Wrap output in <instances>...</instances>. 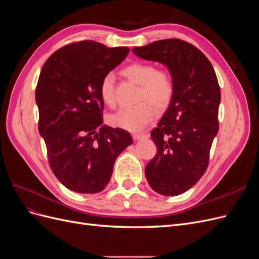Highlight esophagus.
I'll use <instances>...</instances> for the list:
<instances>
[{"label":"esophagus","instance_id":"obj_1","mask_svg":"<svg viewBox=\"0 0 259 259\" xmlns=\"http://www.w3.org/2000/svg\"><path fill=\"white\" fill-rule=\"evenodd\" d=\"M149 136L146 135V134H134L133 135V138H134V140H140V139H146L148 138Z\"/></svg>","mask_w":259,"mask_h":259}]
</instances>
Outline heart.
<instances>
[{
	"label": "heart",
	"mask_w": 259,
	"mask_h": 259,
	"mask_svg": "<svg viewBox=\"0 0 259 259\" xmlns=\"http://www.w3.org/2000/svg\"><path fill=\"white\" fill-rule=\"evenodd\" d=\"M123 75L134 83L142 85L138 100H147L156 110H163L170 103L174 96V82L171 76L165 71H156V68L150 64L135 62L125 67ZM100 97L104 103L113 107L115 105L114 75L106 74L99 86ZM153 109L148 103H140L133 108L121 109L109 117V122L116 127L135 132L144 128L153 119Z\"/></svg>",
	"instance_id": "1"
}]
</instances>
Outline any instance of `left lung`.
<instances>
[{"label": "left lung", "mask_w": 259, "mask_h": 259, "mask_svg": "<svg viewBox=\"0 0 259 259\" xmlns=\"http://www.w3.org/2000/svg\"><path fill=\"white\" fill-rule=\"evenodd\" d=\"M133 53L165 66L174 82V96L151 132L158 151L145 169L155 192L174 197L189 190L206 170L218 133L221 89L209 60L190 43L168 38Z\"/></svg>", "instance_id": "obj_1"}]
</instances>
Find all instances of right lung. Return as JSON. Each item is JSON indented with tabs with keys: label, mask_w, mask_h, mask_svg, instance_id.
I'll return each instance as SVG.
<instances>
[{
	"label": "right lung",
	"mask_w": 259,
	"mask_h": 259,
	"mask_svg": "<svg viewBox=\"0 0 259 259\" xmlns=\"http://www.w3.org/2000/svg\"><path fill=\"white\" fill-rule=\"evenodd\" d=\"M128 52L81 41L59 49L42 67L35 90L38 133L53 173L70 190H104L116 158L133 144L128 132L104 124L99 93L103 77Z\"/></svg>",
	"instance_id": "add662e5"
}]
</instances>
